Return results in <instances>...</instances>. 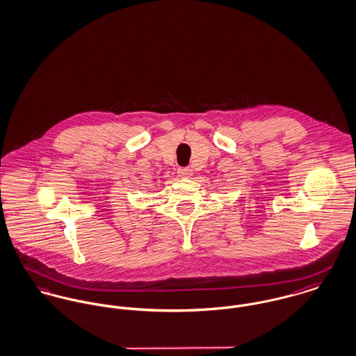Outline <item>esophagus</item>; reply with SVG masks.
I'll list each match as a JSON object with an SVG mask.
<instances>
[{
	"mask_svg": "<svg viewBox=\"0 0 356 356\" xmlns=\"http://www.w3.org/2000/svg\"><path fill=\"white\" fill-rule=\"evenodd\" d=\"M193 172H192V168L191 167H179L178 168V175L179 177H191Z\"/></svg>",
	"mask_w": 356,
	"mask_h": 356,
	"instance_id": "34e87169",
	"label": "esophagus"
}]
</instances>
